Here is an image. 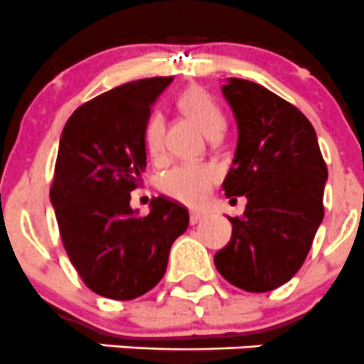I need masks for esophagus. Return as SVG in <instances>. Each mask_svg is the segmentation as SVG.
Wrapping results in <instances>:
<instances>
[{
    "instance_id": "obj_1",
    "label": "esophagus",
    "mask_w": 364,
    "mask_h": 364,
    "mask_svg": "<svg viewBox=\"0 0 364 364\" xmlns=\"http://www.w3.org/2000/svg\"><path fill=\"white\" fill-rule=\"evenodd\" d=\"M203 218H204L203 213H192V215H190V223H192V225H197Z\"/></svg>"
}]
</instances>
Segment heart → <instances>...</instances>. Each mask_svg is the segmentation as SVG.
Wrapping results in <instances>:
<instances>
[{
    "label": "heart",
    "mask_w": 364,
    "mask_h": 364,
    "mask_svg": "<svg viewBox=\"0 0 364 364\" xmlns=\"http://www.w3.org/2000/svg\"><path fill=\"white\" fill-rule=\"evenodd\" d=\"M181 111L192 117L204 134L211 135L223 128V116L213 98L200 87H188L178 100ZM144 146L153 159H161L165 151V121L160 112H151L144 124ZM222 178L215 164H181L165 172L160 190L171 199L199 208L208 203L213 188Z\"/></svg>",
    "instance_id": "heart-1"
}]
</instances>
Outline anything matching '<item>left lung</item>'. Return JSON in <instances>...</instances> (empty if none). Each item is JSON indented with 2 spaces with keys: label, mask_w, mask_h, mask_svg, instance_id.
Returning <instances> with one entry per match:
<instances>
[{
  "label": "left lung",
  "mask_w": 364,
  "mask_h": 364,
  "mask_svg": "<svg viewBox=\"0 0 364 364\" xmlns=\"http://www.w3.org/2000/svg\"><path fill=\"white\" fill-rule=\"evenodd\" d=\"M222 90L240 130L223 190L248 203L243 216L229 218L232 237L215 266L229 284L267 292L291 280L310 252L324 218L328 167L296 105L252 80L229 79Z\"/></svg>",
  "instance_id": "left-lung-1"
}]
</instances>
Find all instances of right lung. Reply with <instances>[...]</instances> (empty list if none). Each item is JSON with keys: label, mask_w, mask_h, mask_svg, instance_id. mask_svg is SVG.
I'll return each mask as SVG.
<instances>
[{"label": "right lung", "mask_w": 364, "mask_h": 364, "mask_svg": "<svg viewBox=\"0 0 364 364\" xmlns=\"http://www.w3.org/2000/svg\"><path fill=\"white\" fill-rule=\"evenodd\" d=\"M172 79H139L91 98L60 139L50 203L61 241L86 287L111 299L151 291L190 222L188 209L164 196L141 218L130 208L146 168V119Z\"/></svg>", "instance_id": "1"}]
</instances>
